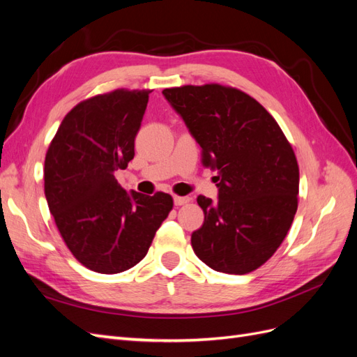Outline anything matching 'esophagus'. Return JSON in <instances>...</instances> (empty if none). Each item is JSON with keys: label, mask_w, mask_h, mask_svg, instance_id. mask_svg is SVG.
Returning <instances> with one entry per match:
<instances>
[{"label": "esophagus", "mask_w": 357, "mask_h": 357, "mask_svg": "<svg viewBox=\"0 0 357 357\" xmlns=\"http://www.w3.org/2000/svg\"><path fill=\"white\" fill-rule=\"evenodd\" d=\"M189 202L188 197H174V205H185Z\"/></svg>", "instance_id": "esophagus-1"}]
</instances>
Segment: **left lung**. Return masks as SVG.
Segmentation results:
<instances>
[{"label":"left lung","mask_w":357,"mask_h":357,"mask_svg":"<svg viewBox=\"0 0 357 357\" xmlns=\"http://www.w3.org/2000/svg\"><path fill=\"white\" fill-rule=\"evenodd\" d=\"M165 100L218 171V199L202 195L192 247L214 271L247 274L283 243L298 208L299 168L275 119L247 93L220 84L164 89Z\"/></svg>","instance_id":"8db88e82"}]
</instances>
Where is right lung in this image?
<instances>
[{
	"mask_svg": "<svg viewBox=\"0 0 357 357\" xmlns=\"http://www.w3.org/2000/svg\"><path fill=\"white\" fill-rule=\"evenodd\" d=\"M149 93L117 89L77 104L47 150L49 210L70 252L95 273L137 265L172 208L168 193L126 192L114 177L134 159Z\"/></svg>",
	"mask_w": 357,
	"mask_h": 357,
	"instance_id": "obj_1",
	"label": "right lung"
}]
</instances>
